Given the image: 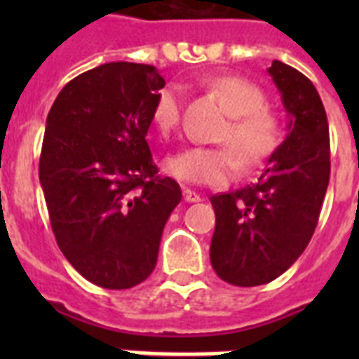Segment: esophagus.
Masks as SVG:
<instances>
[{
    "label": "esophagus",
    "mask_w": 359,
    "mask_h": 359,
    "mask_svg": "<svg viewBox=\"0 0 359 359\" xmlns=\"http://www.w3.org/2000/svg\"><path fill=\"white\" fill-rule=\"evenodd\" d=\"M182 196H184V201L186 203H197L201 201V197H199V194L194 190H190V188H184L182 190Z\"/></svg>",
    "instance_id": "esophagus-1"
}]
</instances>
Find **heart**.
I'll return each instance as SVG.
<instances>
[{
	"mask_svg": "<svg viewBox=\"0 0 359 359\" xmlns=\"http://www.w3.org/2000/svg\"><path fill=\"white\" fill-rule=\"evenodd\" d=\"M208 91L222 100L231 115L219 140L229 147H190L165 162L173 179L190 184H227L236 173L239 158L244 169H253L272 156L283 137V121L266 106V95L253 81L240 76H212L205 81ZM180 91L169 86L158 93L152 106V124L160 134L173 132L180 123Z\"/></svg>",
	"mask_w": 359,
	"mask_h": 359,
	"instance_id": "b5f03b06",
	"label": "heart"
}]
</instances>
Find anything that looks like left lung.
Segmentation results:
<instances>
[{"label":"left lung","instance_id":"8db88e82","mask_svg":"<svg viewBox=\"0 0 359 359\" xmlns=\"http://www.w3.org/2000/svg\"><path fill=\"white\" fill-rule=\"evenodd\" d=\"M268 72L289 114V134L257 182L210 197V262L236 287L270 283L292 266L315 233L328 190L330 132L317 89L281 61Z\"/></svg>","mask_w":359,"mask_h":359}]
</instances>
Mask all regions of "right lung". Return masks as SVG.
<instances>
[{
    "instance_id": "1",
    "label": "right lung",
    "mask_w": 359,
    "mask_h": 359,
    "mask_svg": "<svg viewBox=\"0 0 359 359\" xmlns=\"http://www.w3.org/2000/svg\"><path fill=\"white\" fill-rule=\"evenodd\" d=\"M163 86L152 65L106 63L70 80L48 114L39 179L52 231L67 261L104 289L151 276L182 199L147 143Z\"/></svg>"
}]
</instances>
